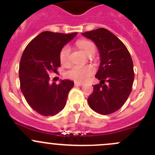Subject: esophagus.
Masks as SVG:
<instances>
[{
  "label": "esophagus",
  "instance_id": "1",
  "mask_svg": "<svg viewBox=\"0 0 155 155\" xmlns=\"http://www.w3.org/2000/svg\"><path fill=\"white\" fill-rule=\"evenodd\" d=\"M75 85H79V86H82V85H84V83H82V82H75Z\"/></svg>",
  "mask_w": 155,
  "mask_h": 155
}]
</instances>
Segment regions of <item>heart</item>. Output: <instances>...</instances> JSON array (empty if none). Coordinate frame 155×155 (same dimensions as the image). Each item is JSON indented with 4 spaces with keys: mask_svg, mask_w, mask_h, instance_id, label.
Instances as JSON below:
<instances>
[{
    "mask_svg": "<svg viewBox=\"0 0 155 155\" xmlns=\"http://www.w3.org/2000/svg\"><path fill=\"white\" fill-rule=\"evenodd\" d=\"M77 46L88 56L94 54L96 47L93 42L87 40H82L77 41ZM70 48L68 45L64 46L60 53V61L61 64H68L70 59ZM94 69L92 66L74 65L67 72L66 75L68 78L76 82H85L94 73Z\"/></svg>",
    "mask_w": 155,
    "mask_h": 155,
    "instance_id": "b5f03b06",
    "label": "heart"
}]
</instances>
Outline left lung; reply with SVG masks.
I'll list each match as a JSON object with an SVG mask.
<instances>
[{
  "mask_svg": "<svg viewBox=\"0 0 155 155\" xmlns=\"http://www.w3.org/2000/svg\"><path fill=\"white\" fill-rule=\"evenodd\" d=\"M94 41L100 56L95 77L100 83L93 85L88 96L90 107L103 115L118 110L130 94L134 81L133 63L127 47L116 35L101 28L82 33Z\"/></svg>",
  "mask_w": 155,
  "mask_h": 155,
  "instance_id": "8db88e82",
  "label": "left lung"
}]
</instances>
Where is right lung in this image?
<instances>
[{"label": "right lung", "instance_id": "1", "mask_svg": "<svg viewBox=\"0 0 155 155\" xmlns=\"http://www.w3.org/2000/svg\"><path fill=\"white\" fill-rule=\"evenodd\" d=\"M76 35L43 31L24 50L19 63L20 89L29 106L41 115L54 116L65 107L74 82L61 79L51 84L48 74L61 66V51Z\"/></svg>", "mask_w": 155, "mask_h": 155}]
</instances>
